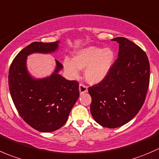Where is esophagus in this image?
I'll return each mask as SVG.
<instances>
[{"instance_id": "obj_1", "label": "esophagus", "mask_w": 159, "mask_h": 159, "mask_svg": "<svg viewBox=\"0 0 159 159\" xmlns=\"http://www.w3.org/2000/svg\"><path fill=\"white\" fill-rule=\"evenodd\" d=\"M80 93H86L88 91V87L86 86V85L83 84V83H80Z\"/></svg>"}]
</instances>
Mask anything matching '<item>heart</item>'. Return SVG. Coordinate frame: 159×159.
Listing matches in <instances>:
<instances>
[{
    "label": "heart",
    "instance_id": "b5f03b06",
    "mask_svg": "<svg viewBox=\"0 0 159 159\" xmlns=\"http://www.w3.org/2000/svg\"><path fill=\"white\" fill-rule=\"evenodd\" d=\"M114 59L115 53L111 48L89 46L76 52L73 62L66 59L63 65L70 77H78V70H85L86 80L90 83H97L107 76Z\"/></svg>",
    "mask_w": 159,
    "mask_h": 159
}]
</instances>
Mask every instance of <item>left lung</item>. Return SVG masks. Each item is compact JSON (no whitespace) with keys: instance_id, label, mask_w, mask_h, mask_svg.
Masks as SVG:
<instances>
[{"instance_id":"left-lung-1","label":"left lung","mask_w":159,"mask_h":159,"mask_svg":"<svg viewBox=\"0 0 159 159\" xmlns=\"http://www.w3.org/2000/svg\"><path fill=\"white\" fill-rule=\"evenodd\" d=\"M112 40L119 43L118 57L107 76L88 88L91 114L99 125L108 128L122 126L136 116L150 81V65L144 50L126 38Z\"/></svg>"}]
</instances>
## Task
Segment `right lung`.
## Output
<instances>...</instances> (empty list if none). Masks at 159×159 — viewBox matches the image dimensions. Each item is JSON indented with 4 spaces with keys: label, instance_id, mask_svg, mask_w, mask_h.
I'll list each match as a JSON object with an SVG mask.
<instances>
[{
    "label": "right lung",
    "instance_id": "right-lung-1",
    "mask_svg": "<svg viewBox=\"0 0 159 159\" xmlns=\"http://www.w3.org/2000/svg\"><path fill=\"white\" fill-rule=\"evenodd\" d=\"M57 47L58 42H32L15 56L9 69V89L18 114L28 125L42 132H51L63 126L80 96L79 83L66 80L58 73L63 68L59 61L49 77L34 80L27 72V56L52 52Z\"/></svg>",
    "mask_w": 159,
    "mask_h": 159
}]
</instances>
